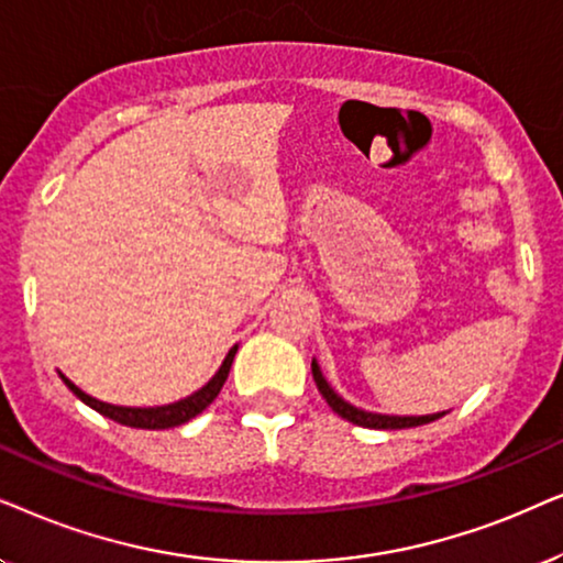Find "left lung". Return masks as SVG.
<instances>
[{
	"mask_svg": "<svg viewBox=\"0 0 563 563\" xmlns=\"http://www.w3.org/2000/svg\"><path fill=\"white\" fill-rule=\"evenodd\" d=\"M311 373H313V380H317V388L319 394L324 396L329 407L332 411H336L342 419H347V422L357 424V427H368V430H407V427H419V424H430L434 419L445 417V411H438V415H422V417H401V415H378V411H365L355 407V404L344 401L340 394L334 391L332 386L327 384L324 373H321L317 357L311 360Z\"/></svg>",
	"mask_w": 563,
	"mask_h": 563,
	"instance_id": "obj_1",
	"label": "left lung"
}]
</instances>
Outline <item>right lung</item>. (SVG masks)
<instances>
[{
  "label": "right lung",
  "instance_id": "right-lung-1",
  "mask_svg": "<svg viewBox=\"0 0 563 563\" xmlns=\"http://www.w3.org/2000/svg\"><path fill=\"white\" fill-rule=\"evenodd\" d=\"M236 350H239V344H234V347L229 350V355L223 357L221 368L216 371V376L208 380L203 388H198V391L185 396V399H179V401L162 404V407H118V404L100 401V399H95V396L85 394L79 386H74L62 371H58V376H62L66 388H69L77 399L85 401L87 407H92L95 411H100L102 417L112 419V422L125 424V427H139V430H169V427L190 422V419L198 417L206 407H211V401L219 396L223 384H227Z\"/></svg>",
  "mask_w": 563,
  "mask_h": 563
}]
</instances>
